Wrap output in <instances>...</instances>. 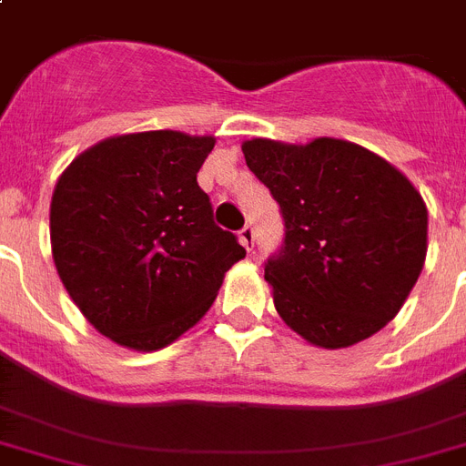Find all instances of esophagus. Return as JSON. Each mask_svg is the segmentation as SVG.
Instances as JSON below:
<instances>
[{
    "instance_id": "34e87169",
    "label": "esophagus",
    "mask_w": 466,
    "mask_h": 466,
    "mask_svg": "<svg viewBox=\"0 0 466 466\" xmlns=\"http://www.w3.org/2000/svg\"><path fill=\"white\" fill-rule=\"evenodd\" d=\"M238 241H241V246H246V250H253V246H256V232H253L250 225H246V228L238 232Z\"/></svg>"
}]
</instances>
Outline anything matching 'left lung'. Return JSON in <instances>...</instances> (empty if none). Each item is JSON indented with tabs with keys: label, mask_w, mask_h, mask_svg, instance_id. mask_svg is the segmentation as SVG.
I'll list each match as a JSON object with an SVG mask.
<instances>
[{
	"label": "left lung",
	"mask_w": 466,
	"mask_h": 466,
	"mask_svg": "<svg viewBox=\"0 0 466 466\" xmlns=\"http://www.w3.org/2000/svg\"><path fill=\"white\" fill-rule=\"evenodd\" d=\"M246 164L283 216L265 265L286 326L323 347H351L399 314L427 258V206L399 168L338 137L289 145L253 137Z\"/></svg>",
	"instance_id": "8db88e82"
}]
</instances>
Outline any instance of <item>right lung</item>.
I'll list each match as a JSON object with an SVG mask.
<instances>
[{
  "label": "right lung",
  "instance_id": "add662e5",
  "mask_svg": "<svg viewBox=\"0 0 466 466\" xmlns=\"http://www.w3.org/2000/svg\"><path fill=\"white\" fill-rule=\"evenodd\" d=\"M213 136L145 131L100 140L58 177L51 250L93 329L128 350L171 345L204 317L246 258L213 222L197 173Z\"/></svg>",
  "mask_w": 466,
  "mask_h": 466
}]
</instances>
